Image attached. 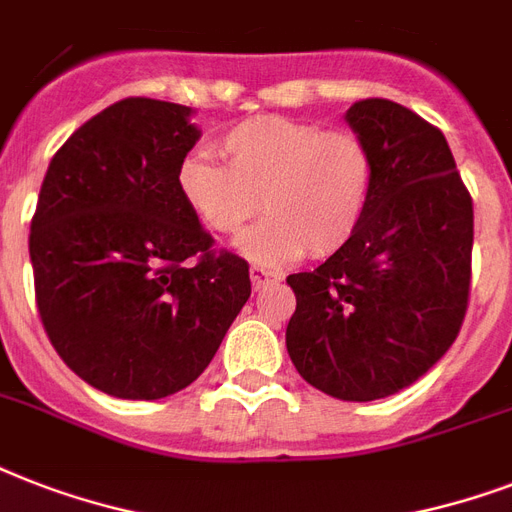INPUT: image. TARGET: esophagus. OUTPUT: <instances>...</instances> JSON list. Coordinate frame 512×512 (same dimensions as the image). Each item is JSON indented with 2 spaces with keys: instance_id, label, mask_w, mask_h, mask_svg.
I'll return each instance as SVG.
<instances>
[{
  "instance_id": "esophagus-1",
  "label": "esophagus",
  "mask_w": 512,
  "mask_h": 512,
  "mask_svg": "<svg viewBox=\"0 0 512 512\" xmlns=\"http://www.w3.org/2000/svg\"><path fill=\"white\" fill-rule=\"evenodd\" d=\"M249 279H252V287H255V292H257V289H263L265 284L279 281L281 273L268 271V268H263V265H252V268H249Z\"/></svg>"
}]
</instances>
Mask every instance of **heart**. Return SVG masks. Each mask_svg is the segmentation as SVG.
Returning a JSON list of instances; mask_svg holds the SVG:
<instances>
[{
	"label": "heart",
	"mask_w": 512,
	"mask_h": 512,
	"mask_svg": "<svg viewBox=\"0 0 512 512\" xmlns=\"http://www.w3.org/2000/svg\"><path fill=\"white\" fill-rule=\"evenodd\" d=\"M217 146L225 164L207 154L185 156L177 191L220 236L244 231L263 201L268 215L239 241L257 263L335 255L364 223L374 156L356 132L263 114L233 124Z\"/></svg>",
	"instance_id": "1"
}]
</instances>
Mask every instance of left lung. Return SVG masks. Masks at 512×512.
<instances>
[{
  "label": "left lung",
  "instance_id": "left-lung-1",
  "mask_svg": "<svg viewBox=\"0 0 512 512\" xmlns=\"http://www.w3.org/2000/svg\"><path fill=\"white\" fill-rule=\"evenodd\" d=\"M345 122L372 148V201L340 252L287 276L297 297L287 350L313 388L374 401L420 380L460 335L473 199L444 132L414 111L369 98Z\"/></svg>",
  "mask_w": 512,
  "mask_h": 512
}]
</instances>
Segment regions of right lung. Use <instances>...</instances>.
I'll use <instances>...</instances> for the list:
<instances>
[{"label": "right lung", "mask_w": 512, "mask_h": 512, "mask_svg": "<svg viewBox=\"0 0 512 512\" xmlns=\"http://www.w3.org/2000/svg\"><path fill=\"white\" fill-rule=\"evenodd\" d=\"M191 108L119 100L52 156L28 252L52 348L92 388L156 401L209 366L252 295L177 191L201 132Z\"/></svg>", "instance_id": "obj_1"}]
</instances>
